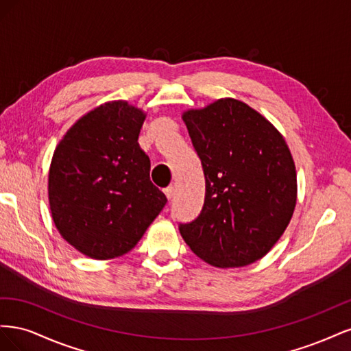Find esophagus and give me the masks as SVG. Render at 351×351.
Returning a JSON list of instances; mask_svg holds the SVG:
<instances>
[{
  "label": "esophagus",
  "instance_id": "obj_1",
  "mask_svg": "<svg viewBox=\"0 0 351 351\" xmlns=\"http://www.w3.org/2000/svg\"><path fill=\"white\" fill-rule=\"evenodd\" d=\"M174 192H176V189H174V186H168L167 189H164V193H165L167 199H171V197L174 196Z\"/></svg>",
  "mask_w": 351,
  "mask_h": 351
}]
</instances>
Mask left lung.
<instances>
[{
	"label": "left lung",
	"instance_id": "8db88e82",
	"mask_svg": "<svg viewBox=\"0 0 351 351\" xmlns=\"http://www.w3.org/2000/svg\"><path fill=\"white\" fill-rule=\"evenodd\" d=\"M182 119L204 168L205 202L195 221L180 224V234L212 267L259 261L295 208V165L284 136L234 98L187 110Z\"/></svg>",
	"mask_w": 351,
	"mask_h": 351
}]
</instances>
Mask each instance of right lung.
<instances>
[{"mask_svg": "<svg viewBox=\"0 0 351 351\" xmlns=\"http://www.w3.org/2000/svg\"><path fill=\"white\" fill-rule=\"evenodd\" d=\"M145 119L127 101L105 102L80 117L52 155V219L61 237L92 259L130 252L167 204L137 143Z\"/></svg>", "mask_w": 351, "mask_h": 351, "instance_id": "1", "label": "right lung"}]
</instances>
